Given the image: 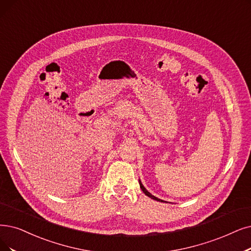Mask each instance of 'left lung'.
<instances>
[{"instance_id": "left-lung-1", "label": "left lung", "mask_w": 251, "mask_h": 251, "mask_svg": "<svg viewBox=\"0 0 251 251\" xmlns=\"http://www.w3.org/2000/svg\"><path fill=\"white\" fill-rule=\"evenodd\" d=\"M139 184H140V187H141V189L143 190V193L147 196V197H149V198H151V199H153V200H155V201H157V202H163V203H167L166 201H163V200H160V199H158V198H156V197H154L153 195H151L150 194L148 190L144 187V185L142 184V182H141V180H139Z\"/></svg>"}]
</instances>
